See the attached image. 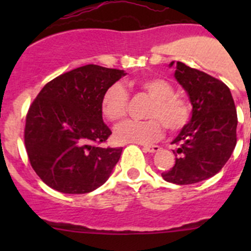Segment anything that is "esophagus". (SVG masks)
Wrapping results in <instances>:
<instances>
[{
	"label": "esophagus",
	"instance_id": "obj_1",
	"mask_svg": "<svg viewBox=\"0 0 251 251\" xmlns=\"http://www.w3.org/2000/svg\"><path fill=\"white\" fill-rule=\"evenodd\" d=\"M143 149L146 151H148V153H156V151L160 149V147L159 146H143Z\"/></svg>",
	"mask_w": 251,
	"mask_h": 251
}]
</instances>
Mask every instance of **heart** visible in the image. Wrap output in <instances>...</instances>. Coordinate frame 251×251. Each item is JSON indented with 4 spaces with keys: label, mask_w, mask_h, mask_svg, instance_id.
Masks as SVG:
<instances>
[{
    "label": "heart",
    "mask_w": 251,
    "mask_h": 251,
    "mask_svg": "<svg viewBox=\"0 0 251 251\" xmlns=\"http://www.w3.org/2000/svg\"><path fill=\"white\" fill-rule=\"evenodd\" d=\"M137 86L153 100L147 110V120H128L115 128L119 142L149 143L163 135L164 126L170 132L183 130L192 118V105L186 98L175 95V88L161 77L137 81ZM130 96L121 83H114L103 93L100 110L109 121H120L127 114Z\"/></svg>",
    "instance_id": "obj_1"
}]
</instances>
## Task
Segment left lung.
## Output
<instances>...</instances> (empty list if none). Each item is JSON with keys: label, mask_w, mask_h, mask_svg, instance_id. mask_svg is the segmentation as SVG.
I'll list each match as a JSON object with an SVG mask.
<instances>
[{"label": "left lung", "mask_w": 251, "mask_h": 251, "mask_svg": "<svg viewBox=\"0 0 251 251\" xmlns=\"http://www.w3.org/2000/svg\"><path fill=\"white\" fill-rule=\"evenodd\" d=\"M175 77L188 93L193 110L188 125L173 141L175 165L161 176L175 184H192L215 176L231 158L237 144V110L231 91L219 78L181 62Z\"/></svg>", "instance_id": "8db88e82"}]
</instances>
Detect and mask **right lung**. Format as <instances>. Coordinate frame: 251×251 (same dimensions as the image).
Listing matches in <instances>:
<instances>
[{
	"mask_svg": "<svg viewBox=\"0 0 251 251\" xmlns=\"http://www.w3.org/2000/svg\"><path fill=\"white\" fill-rule=\"evenodd\" d=\"M124 75V70L83 65L47 82L31 103L25 149L34 171L50 188L90 193L110 176L123 148L100 147L111 135L100 100Z\"/></svg>",
	"mask_w": 251,
	"mask_h": 251,
	"instance_id": "obj_1",
	"label": "right lung"
}]
</instances>
